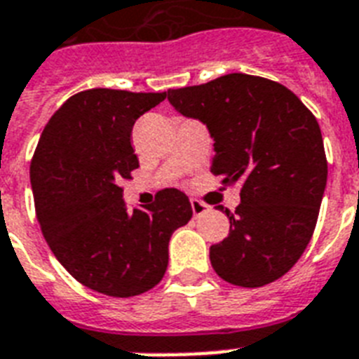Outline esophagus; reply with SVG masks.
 Listing matches in <instances>:
<instances>
[{
	"instance_id": "obj_1",
	"label": "esophagus",
	"mask_w": 359,
	"mask_h": 359,
	"mask_svg": "<svg viewBox=\"0 0 359 359\" xmlns=\"http://www.w3.org/2000/svg\"><path fill=\"white\" fill-rule=\"evenodd\" d=\"M191 210H194V216H196V218H199V216H203L205 212H208V210H210V207H208V205H205L203 201H199V199H191Z\"/></svg>"
}]
</instances>
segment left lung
Listing matches in <instances>:
<instances>
[{"label": "left lung", "mask_w": 359, "mask_h": 359, "mask_svg": "<svg viewBox=\"0 0 359 359\" xmlns=\"http://www.w3.org/2000/svg\"><path fill=\"white\" fill-rule=\"evenodd\" d=\"M168 100L207 124L212 175L242 186L235 212L225 208L229 235L210 245L216 273L250 289L285 276L311 240L328 179L315 115L278 81L240 72L169 89Z\"/></svg>", "instance_id": "1"}]
</instances>
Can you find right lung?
<instances>
[{"label":"right lung","mask_w":359,"mask_h":359,"mask_svg":"<svg viewBox=\"0 0 359 359\" xmlns=\"http://www.w3.org/2000/svg\"><path fill=\"white\" fill-rule=\"evenodd\" d=\"M165 93L89 89L70 97L42 130L31 160V188L42 235L67 272L89 289L130 298L168 270V245L191 218L180 190L158 191L128 210L121 180L140 168L134 123Z\"/></svg>","instance_id":"right-lung-1"}]
</instances>
